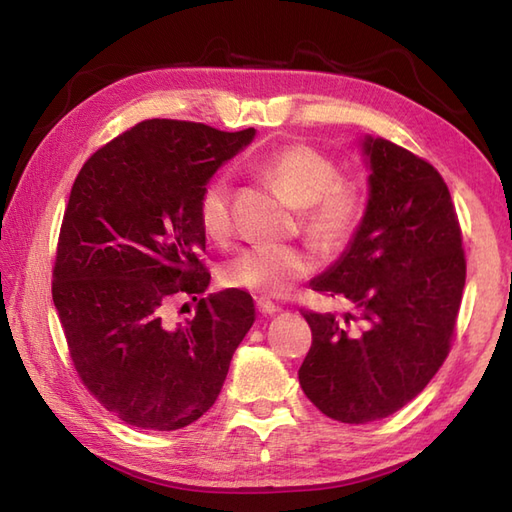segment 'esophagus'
<instances>
[{
    "instance_id": "34e87169",
    "label": "esophagus",
    "mask_w": 512,
    "mask_h": 512,
    "mask_svg": "<svg viewBox=\"0 0 512 512\" xmlns=\"http://www.w3.org/2000/svg\"><path fill=\"white\" fill-rule=\"evenodd\" d=\"M257 310L264 314V317H270V314H275V312H279V306H275L273 301L270 299H266V297H262V299H257Z\"/></svg>"
}]
</instances>
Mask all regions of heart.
<instances>
[{"mask_svg": "<svg viewBox=\"0 0 512 512\" xmlns=\"http://www.w3.org/2000/svg\"><path fill=\"white\" fill-rule=\"evenodd\" d=\"M262 173L299 206L303 228L325 248H343L365 215L361 184L339 178L334 160L310 145L281 147L262 160ZM204 233L222 239L231 231V180L224 173L206 184L200 198ZM317 268L308 246L255 244L226 259L222 281L257 295L279 297Z\"/></svg>", "mask_w": 512, "mask_h": 512, "instance_id": "obj_1", "label": "heart"}]
</instances>
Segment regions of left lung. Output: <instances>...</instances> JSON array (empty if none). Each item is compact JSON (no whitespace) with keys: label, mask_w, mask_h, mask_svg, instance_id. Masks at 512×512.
Segmentation results:
<instances>
[{"label":"left lung","mask_w":512,"mask_h":512,"mask_svg":"<svg viewBox=\"0 0 512 512\" xmlns=\"http://www.w3.org/2000/svg\"><path fill=\"white\" fill-rule=\"evenodd\" d=\"M367 204L339 259L310 288L350 301L343 321L301 312L312 347L303 394L325 416L367 424L396 413L449 354L466 262L451 193L429 162L380 136L361 140ZM350 320L359 325L349 328Z\"/></svg>","instance_id":"left-lung-1"}]
</instances>
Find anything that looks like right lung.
<instances>
[{
  "label": "right lung",
  "mask_w": 512,
  "mask_h": 512,
  "mask_svg": "<svg viewBox=\"0 0 512 512\" xmlns=\"http://www.w3.org/2000/svg\"><path fill=\"white\" fill-rule=\"evenodd\" d=\"M255 134L151 118L96 151L72 184L52 301L85 387L132 427L176 431L204 416L255 323L244 290L202 297L211 275L200 262L202 191ZM178 294L199 306L171 324Z\"/></svg>",
  "instance_id": "1"
}]
</instances>
